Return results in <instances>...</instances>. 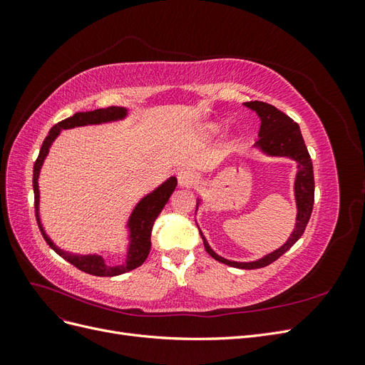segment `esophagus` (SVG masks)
<instances>
[{
  "label": "esophagus",
  "instance_id": "obj_1",
  "mask_svg": "<svg viewBox=\"0 0 365 365\" xmlns=\"http://www.w3.org/2000/svg\"><path fill=\"white\" fill-rule=\"evenodd\" d=\"M178 182L181 187H192L197 182V173L192 169H182L178 172Z\"/></svg>",
  "mask_w": 365,
  "mask_h": 365
}]
</instances>
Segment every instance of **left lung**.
I'll list each match as a JSON object with an SVG mask.
<instances>
[{"label": "left lung", "mask_w": 365, "mask_h": 365, "mask_svg": "<svg viewBox=\"0 0 365 365\" xmlns=\"http://www.w3.org/2000/svg\"><path fill=\"white\" fill-rule=\"evenodd\" d=\"M247 108L256 111L257 115L262 120L260 130H259V140L256 141V148H259L262 152L268 153L272 157H289L298 163V172L295 178V200H297V224L292 231L291 237L283 247L275 250L274 252L268 254L260 260L256 262H231L224 257L217 256V254L210 248L207 244L205 237L202 236L201 230V237L204 240V248L205 251L212 256L215 260L225 263L228 267H235L240 269H257L268 267L272 262L277 260L280 256L288 251L295 242L300 239L304 233L306 225L311 219L312 215V207H314V197H315V182H314V168H312V160L309 155L307 148L304 145V140L302 135L300 126H298L295 121L282 113L280 109L275 106L264 103V102H247L244 103ZM197 208V204H196Z\"/></svg>", "instance_id": "8db88e82"}]
</instances>
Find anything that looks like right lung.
<instances>
[{
  "instance_id": "right-lung-1",
  "label": "right lung",
  "mask_w": 365,
  "mask_h": 365,
  "mask_svg": "<svg viewBox=\"0 0 365 365\" xmlns=\"http://www.w3.org/2000/svg\"><path fill=\"white\" fill-rule=\"evenodd\" d=\"M128 114L125 108L120 106H109L103 109H94V111H88V113H76L73 117L65 118L59 121L58 125H54L48 135L43 140L39 155L35 161V165H33V192H35V216L38 220V225L41 233L46 239L47 244L50 245L54 252H58L62 259L70 262L74 264L76 268H79L81 271L97 275V277H114V275L125 274L128 271H132L138 268L140 264H143L149 256L150 251V235H152V227L158 215L161 213V210L164 205L168 204L170 195L173 193L176 184L175 176L169 178L164 184H161L157 190H153L150 195L145 196L143 200L137 204V207L132 212L128 228L130 231V244L128 250V256H126V263L123 264H108L102 256H97V254H90V256H77V254H70L67 251H62L56 245L53 244L50 237L46 235V231L42 228V224L39 220V187H38V178H39V172L42 168V163L46 160L47 153L50 150L51 143L54 141L62 129H70L76 126H85V125H98V123H105V121H114L123 118Z\"/></svg>"
}]
</instances>
